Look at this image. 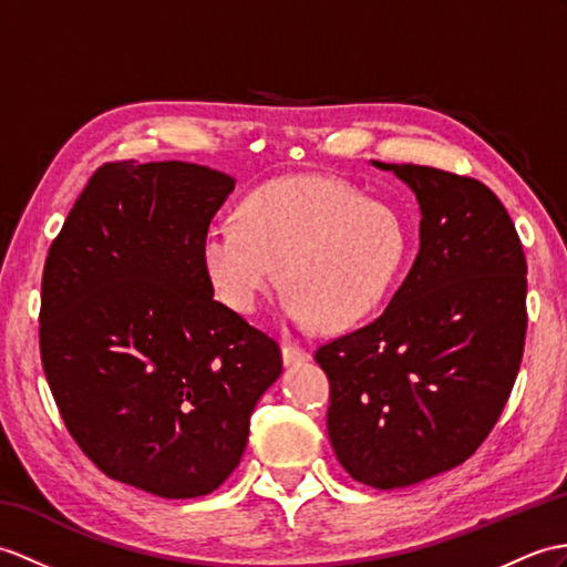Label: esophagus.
Returning a JSON list of instances; mask_svg holds the SVG:
<instances>
[{
    "label": "esophagus",
    "instance_id": "1",
    "mask_svg": "<svg viewBox=\"0 0 567 567\" xmlns=\"http://www.w3.org/2000/svg\"><path fill=\"white\" fill-rule=\"evenodd\" d=\"M309 358H311V354H309L305 348H299V346H289V343H285V346H282V362H285L287 367L301 364V362H307Z\"/></svg>",
    "mask_w": 567,
    "mask_h": 567
}]
</instances>
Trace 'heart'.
I'll return each instance as SVG.
<instances>
[{
  "mask_svg": "<svg viewBox=\"0 0 567 567\" xmlns=\"http://www.w3.org/2000/svg\"><path fill=\"white\" fill-rule=\"evenodd\" d=\"M405 251L396 209L331 176L262 183L239 217L213 219L200 241L203 268L229 309L254 313L280 266L285 316L323 331L367 319L396 282Z\"/></svg>",
  "mask_w": 567,
  "mask_h": 567,
  "instance_id": "b5f03b06",
  "label": "heart"
}]
</instances>
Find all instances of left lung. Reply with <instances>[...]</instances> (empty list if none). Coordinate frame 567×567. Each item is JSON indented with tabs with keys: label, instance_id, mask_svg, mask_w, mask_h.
<instances>
[{
	"label": "left lung",
	"instance_id": "1",
	"mask_svg": "<svg viewBox=\"0 0 567 567\" xmlns=\"http://www.w3.org/2000/svg\"><path fill=\"white\" fill-rule=\"evenodd\" d=\"M420 205V251L384 313L316 350L328 437L354 481L405 488L478 450L509 399L526 336V258L481 181L384 164Z\"/></svg>",
	"mask_w": 567,
	"mask_h": 567
}]
</instances>
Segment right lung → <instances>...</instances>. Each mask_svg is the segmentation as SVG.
Masks as SVG:
<instances>
[{"label":"right lung","instance_id":"right-lung-1","mask_svg":"<svg viewBox=\"0 0 567 567\" xmlns=\"http://www.w3.org/2000/svg\"><path fill=\"white\" fill-rule=\"evenodd\" d=\"M234 178L186 162L96 168L52 241L41 360L74 442L105 476L183 499L239 466L280 346L219 305L203 231Z\"/></svg>","mask_w":567,"mask_h":567}]
</instances>
